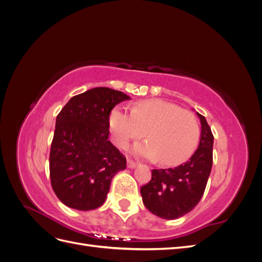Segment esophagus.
<instances>
[{
  "label": "esophagus",
  "mask_w": 262,
  "mask_h": 262,
  "mask_svg": "<svg viewBox=\"0 0 262 262\" xmlns=\"http://www.w3.org/2000/svg\"><path fill=\"white\" fill-rule=\"evenodd\" d=\"M126 166H128L129 168H134L137 166V163L132 161V160H128V161H126Z\"/></svg>",
  "instance_id": "34e87169"
}]
</instances>
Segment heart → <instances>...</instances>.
Returning a JSON list of instances; mask_svg holds the SVG:
<instances>
[{"label":"heart","mask_w":262,"mask_h":262,"mask_svg":"<svg viewBox=\"0 0 262 262\" xmlns=\"http://www.w3.org/2000/svg\"><path fill=\"white\" fill-rule=\"evenodd\" d=\"M109 124L115 143L121 147L145 133L148 140L134 145L133 153L158 158L165 165H177L187 160L200 137L195 117L165 100L140 101L131 112L115 108Z\"/></svg>","instance_id":"b5f03b06"}]
</instances>
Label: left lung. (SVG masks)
Returning a JSON list of instances; mask_svg holds the SVG:
<instances>
[{
  "label": "left lung",
  "mask_w": 262,
  "mask_h": 262,
  "mask_svg": "<svg viewBox=\"0 0 262 262\" xmlns=\"http://www.w3.org/2000/svg\"><path fill=\"white\" fill-rule=\"evenodd\" d=\"M201 122L199 147L185 163L167 169H153L152 179L141 187L146 209L158 217L175 220L199 203L207 187L213 162V134L205 118Z\"/></svg>",
  "instance_id": "8db88e82"
}]
</instances>
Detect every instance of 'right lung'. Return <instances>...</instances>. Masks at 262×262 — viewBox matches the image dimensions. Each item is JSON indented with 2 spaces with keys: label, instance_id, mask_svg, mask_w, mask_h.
<instances>
[{
  "label": "right lung",
  "instance_id": "obj_1",
  "mask_svg": "<svg viewBox=\"0 0 262 262\" xmlns=\"http://www.w3.org/2000/svg\"><path fill=\"white\" fill-rule=\"evenodd\" d=\"M122 92L96 87L71 98L55 121L49 168L53 191L67 207L90 211L104 204L125 157L108 140L109 116Z\"/></svg>",
  "mask_w": 262,
  "mask_h": 262
}]
</instances>
